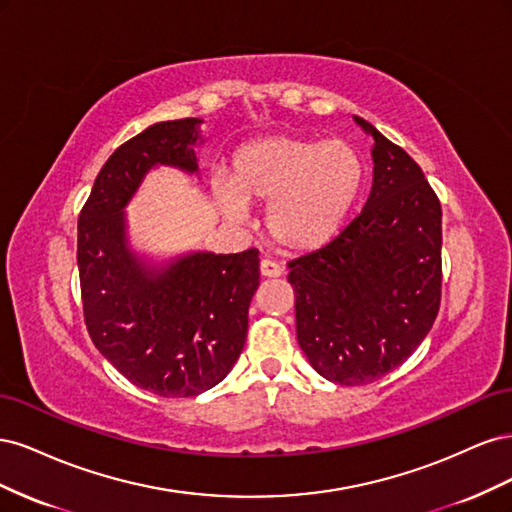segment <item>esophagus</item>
<instances>
[{"label": "esophagus", "mask_w": 512, "mask_h": 512, "mask_svg": "<svg viewBox=\"0 0 512 512\" xmlns=\"http://www.w3.org/2000/svg\"><path fill=\"white\" fill-rule=\"evenodd\" d=\"M260 273L265 275V277H280L282 275V267L277 265V262L271 260V258H262L260 260Z\"/></svg>", "instance_id": "34e87169"}]
</instances>
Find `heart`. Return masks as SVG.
Wrapping results in <instances>:
<instances>
[{"label":"heart","mask_w":512,"mask_h":512,"mask_svg":"<svg viewBox=\"0 0 512 512\" xmlns=\"http://www.w3.org/2000/svg\"><path fill=\"white\" fill-rule=\"evenodd\" d=\"M363 160L350 143L267 136L243 145L232 173L213 175V194L230 218L243 220L247 203H271V237L290 252L329 243L363 188Z\"/></svg>","instance_id":"1"}]
</instances>
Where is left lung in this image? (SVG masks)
I'll return each instance as SVG.
<instances>
[{
  "label": "left lung",
  "instance_id": "left-lung-1",
  "mask_svg": "<svg viewBox=\"0 0 512 512\" xmlns=\"http://www.w3.org/2000/svg\"><path fill=\"white\" fill-rule=\"evenodd\" d=\"M374 183L363 211L288 262L297 339L322 378L359 386L404 363L438 316L442 207L421 166L367 121Z\"/></svg>",
  "mask_w": 512,
  "mask_h": 512
}]
</instances>
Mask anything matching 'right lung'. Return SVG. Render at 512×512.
<instances>
[{"mask_svg": "<svg viewBox=\"0 0 512 512\" xmlns=\"http://www.w3.org/2000/svg\"><path fill=\"white\" fill-rule=\"evenodd\" d=\"M198 123H153L117 147L79 215L76 262L91 342L132 384L160 397H194L226 378L260 284L254 247L194 252L162 271L128 250L123 207L156 164L196 173Z\"/></svg>", "mask_w": 512, "mask_h": 512, "instance_id": "add662e5", "label": "right lung"}]
</instances>
